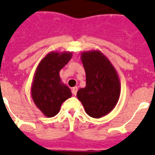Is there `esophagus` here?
Returning <instances> with one entry per match:
<instances>
[{
  "instance_id": "esophagus-1",
  "label": "esophagus",
  "mask_w": 155,
  "mask_h": 155,
  "mask_svg": "<svg viewBox=\"0 0 155 155\" xmlns=\"http://www.w3.org/2000/svg\"><path fill=\"white\" fill-rule=\"evenodd\" d=\"M77 91H78L77 87H72V89H71V92H72V94L74 95V96H75V95H76V93H77Z\"/></svg>"
}]
</instances>
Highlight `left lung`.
<instances>
[{
	"label": "left lung",
	"instance_id": "8db88e82",
	"mask_svg": "<svg viewBox=\"0 0 155 155\" xmlns=\"http://www.w3.org/2000/svg\"><path fill=\"white\" fill-rule=\"evenodd\" d=\"M81 61L86 73V86L77 92L85 112L93 118H101L115 108L120 94L117 72L100 51H83Z\"/></svg>",
	"mask_w": 155,
	"mask_h": 155
}]
</instances>
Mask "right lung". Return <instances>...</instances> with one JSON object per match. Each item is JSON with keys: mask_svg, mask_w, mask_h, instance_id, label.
I'll use <instances>...</instances> for the list:
<instances>
[{"mask_svg": "<svg viewBox=\"0 0 155 155\" xmlns=\"http://www.w3.org/2000/svg\"><path fill=\"white\" fill-rule=\"evenodd\" d=\"M72 57L69 51H51L38 63L35 71L31 97L37 108L47 117H54L62 104L71 97L70 88L62 82L59 71Z\"/></svg>", "mask_w": 155, "mask_h": 155, "instance_id": "obj_1", "label": "right lung"}]
</instances>
